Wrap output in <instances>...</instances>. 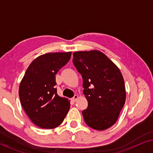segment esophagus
<instances>
[{
	"label": "esophagus",
	"instance_id": "34e87169",
	"mask_svg": "<svg viewBox=\"0 0 153 153\" xmlns=\"http://www.w3.org/2000/svg\"><path fill=\"white\" fill-rule=\"evenodd\" d=\"M78 95H75L74 97H73L72 98V102H75V101H76L77 100V99H78Z\"/></svg>",
	"mask_w": 153,
	"mask_h": 153
}]
</instances>
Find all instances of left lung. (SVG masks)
<instances>
[{
	"label": "left lung",
	"mask_w": 153,
	"mask_h": 153,
	"mask_svg": "<svg viewBox=\"0 0 153 153\" xmlns=\"http://www.w3.org/2000/svg\"><path fill=\"white\" fill-rule=\"evenodd\" d=\"M72 62L82 76L83 92L88 103L82 111L85 123L96 130L109 128L118 120L126 99L120 70L97 50L74 52Z\"/></svg>",
	"instance_id": "left-lung-1"
}]
</instances>
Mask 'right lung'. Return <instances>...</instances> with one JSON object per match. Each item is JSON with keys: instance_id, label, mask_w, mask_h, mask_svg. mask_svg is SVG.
I'll return each mask as SVG.
<instances>
[{"instance_id": "add662e5", "label": "right lung", "mask_w": 153, "mask_h": 153, "mask_svg": "<svg viewBox=\"0 0 153 153\" xmlns=\"http://www.w3.org/2000/svg\"><path fill=\"white\" fill-rule=\"evenodd\" d=\"M72 52L39 56L30 64L20 83L19 95L27 116L43 129L59 126L70 109V101L58 95L56 74L70 60Z\"/></svg>"}]
</instances>
